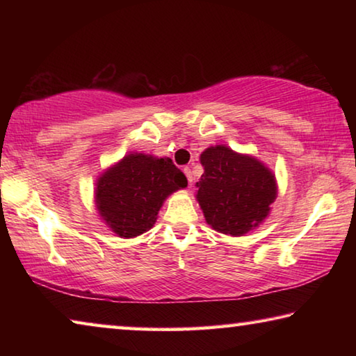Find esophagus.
<instances>
[{
    "instance_id": "34e87169",
    "label": "esophagus",
    "mask_w": 356,
    "mask_h": 356,
    "mask_svg": "<svg viewBox=\"0 0 356 356\" xmlns=\"http://www.w3.org/2000/svg\"><path fill=\"white\" fill-rule=\"evenodd\" d=\"M184 172H185V176H186V179H188V184L191 185V182H193V176H191V170L188 166H185L184 168Z\"/></svg>"
}]
</instances>
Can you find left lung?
<instances>
[{"label":"left lung","mask_w":356,"mask_h":356,"mask_svg":"<svg viewBox=\"0 0 356 356\" xmlns=\"http://www.w3.org/2000/svg\"><path fill=\"white\" fill-rule=\"evenodd\" d=\"M201 163L196 197L215 231L237 237L265 220L276 200V184L261 161L215 146L204 150Z\"/></svg>","instance_id":"left-lung-1"}]
</instances>
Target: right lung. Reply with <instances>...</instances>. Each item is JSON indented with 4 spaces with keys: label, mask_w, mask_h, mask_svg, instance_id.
Listing matches in <instances>:
<instances>
[{
    "label": "right lung",
    "mask_w": 356,
    "mask_h": 356,
    "mask_svg": "<svg viewBox=\"0 0 356 356\" xmlns=\"http://www.w3.org/2000/svg\"><path fill=\"white\" fill-rule=\"evenodd\" d=\"M186 184L171 159L130 154L102 174L95 202L108 226L119 237L130 238L149 231L166 196Z\"/></svg>",
    "instance_id": "add662e5"
}]
</instances>
